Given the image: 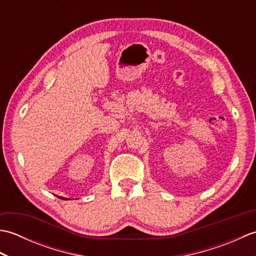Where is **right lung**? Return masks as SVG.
Listing matches in <instances>:
<instances>
[{"label":"right lung","mask_w":256,"mask_h":256,"mask_svg":"<svg viewBox=\"0 0 256 256\" xmlns=\"http://www.w3.org/2000/svg\"><path fill=\"white\" fill-rule=\"evenodd\" d=\"M59 198H62V197H59ZM62 199H64V198H62Z\"/></svg>","instance_id":"obj_1"}]
</instances>
